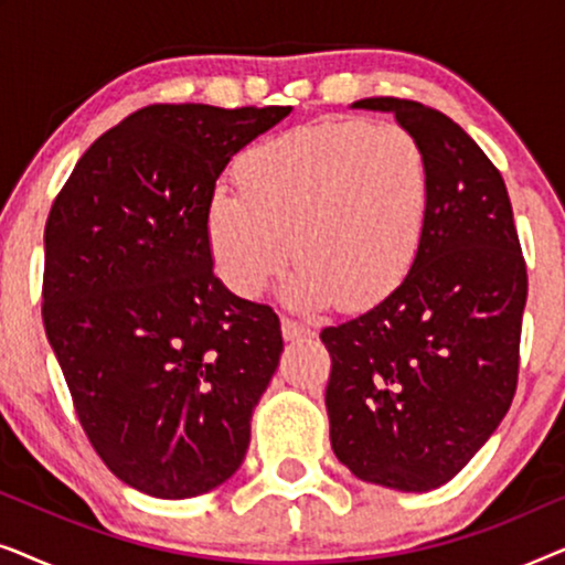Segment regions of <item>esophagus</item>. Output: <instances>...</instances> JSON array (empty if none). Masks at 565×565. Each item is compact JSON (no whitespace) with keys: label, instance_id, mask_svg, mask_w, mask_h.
Segmentation results:
<instances>
[{"label":"esophagus","instance_id":"1","mask_svg":"<svg viewBox=\"0 0 565 565\" xmlns=\"http://www.w3.org/2000/svg\"><path fill=\"white\" fill-rule=\"evenodd\" d=\"M311 334V329L306 323H300L296 319H282V337L285 342H296V339H303Z\"/></svg>","mask_w":565,"mask_h":565}]
</instances>
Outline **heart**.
I'll return each instance as SVG.
<instances>
[{"label":"heart","instance_id":"1","mask_svg":"<svg viewBox=\"0 0 565 565\" xmlns=\"http://www.w3.org/2000/svg\"><path fill=\"white\" fill-rule=\"evenodd\" d=\"M238 190H213L205 236L215 273L257 298L292 257L282 298L296 308L360 311L398 290L419 259L435 211V172L396 122L321 120L254 143Z\"/></svg>","mask_w":565,"mask_h":565}]
</instances>
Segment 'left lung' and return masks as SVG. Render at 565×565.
I'll return each instance as SVG.
<instances>
[{"label": "left lung", "mask_w": 565, "mask_h": 565, "mask_svg": "<svg viewBox=\"0 0 565 565\" xmlns=\"http://www.w3.org/2000/svg\"><path fill=\"white\" fill-rule=\"evenodd\" d=\"M429 153L435 211L412 275L367 313L321 331L331 450L360 481L431 491L458 476L512 406L527 267L499 169L447 115L398 97Z\"/></svg>", "instance_id": "left-lung-1"}]
</instances>
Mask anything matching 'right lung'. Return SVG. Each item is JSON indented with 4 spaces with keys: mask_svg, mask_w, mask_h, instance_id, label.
Returning <instances> with one entry per match:
<instances>
[{
    "mask_svg": "<svg viewBox=\"0 0 565 565\" xmlns=\"http://www.w3.org/2000/svg\"><path fill=\"white\" fill-rule=\"evenodd\" d=\"M290 110L143 107L84 151L51 207L45 337L92 447L149 497H200L244 462L282 331L213 275L205 211L231 157Z\"/></svg>",
    "mask_w": 565,
    "mask_h": 565,
    "instance_id": "obj_1",
    "label": "right lung"
}]
</instances>
